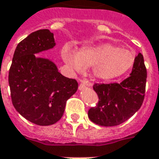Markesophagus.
I'll list each match as a JSON object with an SVG mask.
<instances>
[{
	"instance_id": "1",
	"label": "esophagus",
	"mask_w": 159,
	"mask_h": 159,
	"mask_svg": "<svg viewBox=\"0 0 159 159\" xmlns=\"http://www.w3.org/2000/svg\"><path fill=\"white\" fill-rule=\"evenodd\" d=\"M92 84L89 81H88V80H84V81H83L82 83H81V84H80V87H79V89H82L84 87V86H88V87H92Z\"/></svg>"
}]
</instances>
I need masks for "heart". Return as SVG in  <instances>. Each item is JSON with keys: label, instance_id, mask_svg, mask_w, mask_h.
<instances>
[{"label": "heart", "instance_id": "obj_1", "mask_svg": "<svg viewBox=\"0 0 159 159\" xmlns=\"http://www.w3.org/2000/svg\"><path fill=\"white\" fill-rule=\"evenodd\" d=\"M62 58L77 71L93 67V76L101 80L123 76L132 68L136 60L131 50L110 43L85 45L77 53L70 47H64Z\"/></svg>", "mask_w": 159, "mask_h": 159}]
</instances>
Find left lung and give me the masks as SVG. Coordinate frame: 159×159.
Wrapping results in <instances>:
<instances>
[{
    "mask_svg": "<svg viewBox=\"0 0 159 159\" xmlns=\"http://www.w3.org/2000/svg\"><path fill=\"white\" fill-rule=\"evenodd\" d=\"M147 68L139 53L130 76L120 83H94L97 105L89 110L91 121L102 126H115L124 123L141 108L145 97Z\"/></svg>",
    "mask_w": 159,
    "mask_h": 159,
    "instance_id": "left-lung-1",
    "label": "left lung"
}]
</instances>
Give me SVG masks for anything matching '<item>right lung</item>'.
Wrapping results in <instances>:
<instances>
[{"instance_id": "obj_1", "label": "right lung", "mask_w": 159, "mask_h": 159, "mask_svg": "<svg viewBox=\"0 0 159 159\" xmlns=\"http://www.w3.org/2000/svg\"><path fill=\"white\" fill-rule=\"evenodd\" d=\"M55 45L54 34L49 29L32 33L17 44L9 70L14 108L38 125H50L60 120L66 101L78 88L76 80L61 75L51 61L36 57L35 54Z\"/></svg>"}]
</instances>
